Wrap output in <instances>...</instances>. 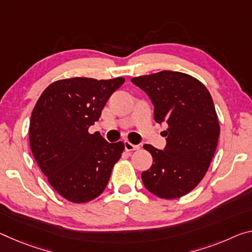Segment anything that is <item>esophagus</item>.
I'll return each instance as SVG.
<instances>
[{"instance_id":"34e87169","label":"esophagus","mask_w":252,"mask_h":252,"mask_svg":"<svg viewBox=\"0 0 252 252\" xmlns=\"http://www.w3.org/2000/svg\"><path fill=\"white\" fill-rule=\"evenodd\" d=\"M125 149L126 151H133V150H139L140 149V146L139 145H133L130 141H125Z\"/></svg>"}]
</instances>
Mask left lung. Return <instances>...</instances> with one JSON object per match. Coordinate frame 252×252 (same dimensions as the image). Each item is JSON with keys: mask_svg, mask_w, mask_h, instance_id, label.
Masks as SVG:
<instances>
[{"mask_svg": "<svg viewBox=\"0 0 252 252\" xmlns=\"http://www.w3.org/2000/svg\"><path fill=\"white\" fill-rule=\"evenodd\" d=\"M131 82L150 97L156 122L167 123L165 149L143 146L153 156L150 169L141 174L143 185L160 198L182 197L205 176L217 149L220 125L212 96L198 79L179 71Z\"/></svg>", "mask_w": 252, "mask_h": 252, "instance_id": "left-lung-1", "label": "left lung"}]
</instances>
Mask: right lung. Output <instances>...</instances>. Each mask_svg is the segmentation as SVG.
I'll use <instances>...</instances> for the list:
<instances>
[{
    "mask_svg": "<svg viewBox=\"0 0 252 252\" xmlns=\"http://www.w3.org/2000/svg\"><path fill=\"white\" fill-rule=\"evenodd\" d=\"M123 77H74L50 84L33 107L30 148L53 189L67 201L86 203L103 193L125 150L89 127L101 117Z\"/></svg>",
    "mask_w": 252,
    "mask_h": 252,
    "instance_id": "add662e5",
    "label": "right lung"
}]
</instances>
